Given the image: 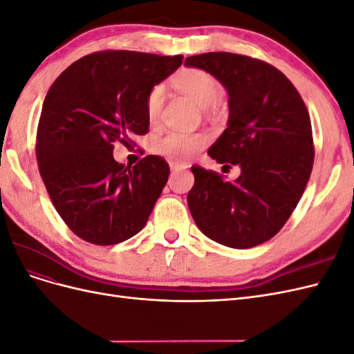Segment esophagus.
I'll return each instance as SVG.
<instances>
[{"mask_svg":"<svg viewBox=\"0 0 354 354\" xmlns=\"http://www.w3.org/2000/svg\"><path fill=\"white\" fill-rule=\"evenodd\" d=\"M169 168H171V171H183L187 168V165L181 164V162H171Z\"/></svg>","mask_w":354,"mask_h":354,"instance_id":"obj_1","label":"esophagus"}]
</instances>
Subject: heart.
I'll return each instance as SVG.
<instances>
[{
    "label": "heart",
    "instance_id": "b5f03b06",
    "mask_svg": "<svg viewBox=\"0 0 354 354\" xmlns=\"http://www.w3.org/2000/svg\"><path fill=\"white\" fill-rule=\"evenodd\" d=\"M173 82L176 87L187 94L189 97L202 108H208L216 103L221 95V82L216 75L199 68H185L178 71ZM165 99V88L162 84H156L147 91L145 100L146 118L151 124H156ZM208 143V136L203 133L168 131L155 140V152L169 159L185 162L194 158Z\"/></svg>",
    "mask_w": 354,
    "mask_h": 354
}]
</instances>
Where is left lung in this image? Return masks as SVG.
Returning <instances> with one entry per match:
<instances>
[{
	"label": "left lung",
	"mask_w": 354,
	"mask_h": 354,
	"mask_svg": "<svg viewBox=\"0 0 354 354\" xmlns=\"http://www.w3.org/2000/svg\"><path fill=\"white\" fill-rule=\"evenodd\" d=\"M186 66L216 75L229 93V127L208 155L241 167L226 181L194 165L187 205L209 239L236 250L272 239L291 217L312 174V122L301 95L285 75L263 60L234 53H205Z\"/></svg>",
	"instance_id": "1"
}]
</instances>
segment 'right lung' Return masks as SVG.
Segmentation results:
<instances>
[{"instance_id":"1","label":"right lung","mask_w":354,"mask_h":354,"mask_svg":"<svg viewBox=\"0 0 354 354\" xmlns=\"http://www.w3.org/2000/svg\"><path fill=\"white\" fill-rule=\"evenodd\" d=\"M181 62V55L95 51L51 84L37 130L38 169L59 216L85 242L115 245L146 226L169 165L147 155L124 167L113 143L136 146L133 137L147 134V91Z\"/></svg>"}]
</instances>
